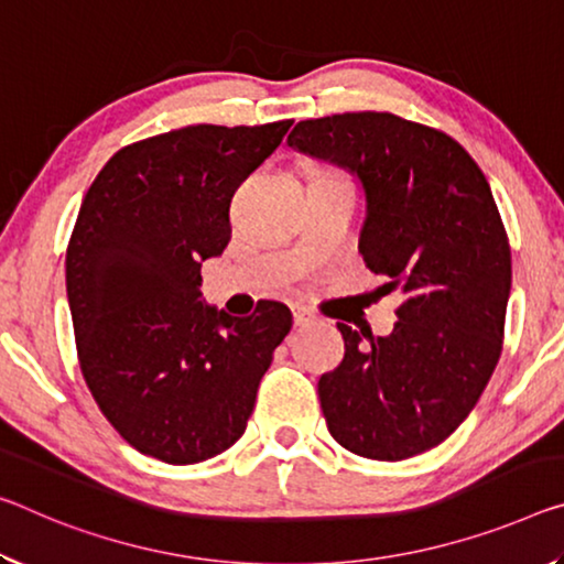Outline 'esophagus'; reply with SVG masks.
<instances>
[{
  "label": "esophagus",
  "mask_w": 564,
  "mask_h": 564,
  "mask_svg": "<svg viewBox=\"0 0 564 564\" xmlns=\"http://www.w3.org/2000/svg\"><path fill=\"white\" fill-rule=\"evenodd\" d=\"M318 321L321 318L311 308H303V306L293 308V324L296 326H311V324H318Z\"/></svg>",
  "instance_id": "obj_1"
}]
</instances>
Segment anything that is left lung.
I'll list each match as a JSON object with an SVG mask.
<instances>
[{
    "instance_id": "1",
    "label": "left lung",
    "mask_w": 564,
    "mask_h": 564,
    "mask_svg": "<svg viewBox=\"0 0 564 564\" xmlns=\"http://www.w3.org/2000/svg\"><path fill=\"white\" fill-rule=\"evenodd\" d=\"M289 145L359 175L364 263L401 299L389 336L336 324L328 432L366 459L416 457L469 416L502 354L512 253L487 177L446 132L391 112L303 120Z\"/></svg>"
}]
</instances>
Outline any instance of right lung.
I'll return each mask as SVG.
<instances>
[{
    "mask_svg": "<svg viewBox=\"0 0 564 564\" xmlns=\"http://www.w3.org/2000/svg\"><path fill=\"white\" fill-rule=\"evenodd\" d=\"M291 124H187L120 148L89 185L65 261L77 359L140 454L195 464L246 432L293 316L279 301L246 318L205 306L200 265L228 246L234 193Z\"/></svg>",
    "mask_w": 564,
    "mask_h": 564,
    "instance_id": "right-lung-1",
    "label": "right lung"
}]
</instances>
